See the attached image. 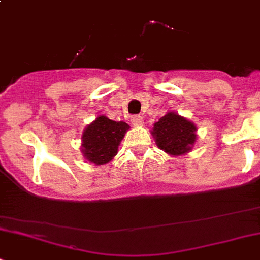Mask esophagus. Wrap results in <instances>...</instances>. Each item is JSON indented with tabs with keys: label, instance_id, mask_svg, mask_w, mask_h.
<instances>
[{
	"label": "esophagus",
	"instance_id": "34e87169",
	"mask_svg": "<svg viewBox=\"0 0 260 260\" xmlns=\"http://www.w3.org/2000/svg\"><path fill=\"white\" fill-rule=\"evenodd\" d=\"M131 124L135 125V126H143L144 117L140 116V115H135V116L131 117Z\"/></svg>",
	"mask_w": 260,
	"mask_h": 260
}]
</instances>
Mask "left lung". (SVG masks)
Instances as JSON below:
<instances>
[{"label": "left lung", "mask_w": 260, "mask_h": 260, "mask_svg": "<svg viewBox=\"0 0 260 260\" xmlns=\"http://www.w3.org/2000/svg\"><path fill=\"white\" fill-rule=\"evenodd\" d=\"M157 148L179 156L189 152L197 140V126L176 112L169 111L155 122L151 131Z\"/></svg>", "instance_id": "1"}]
</instances>
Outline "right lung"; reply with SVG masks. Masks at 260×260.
Wrapping results in <instances>:
<instances>
[{"label": "right lung", "mask_w": 260, "mask_h": 260, "mask_svg": "<svg viewBox=\"0 0 260 260\" xmlns=\"http://www.w3.org/2000/svg\"><path fill=\"white\" fill-rule=\"evenodd\" d=\"M129 127L124 121H114L104 115L98 116L82 133L81 151L84 156L96 165L111 161Z\"/></svg>", "instance_id": "add662e5"}]
</instances>
